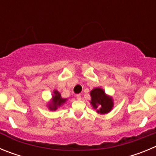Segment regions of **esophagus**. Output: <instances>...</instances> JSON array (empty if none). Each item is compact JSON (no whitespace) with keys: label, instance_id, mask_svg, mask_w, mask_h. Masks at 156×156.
Masks as SVG:
<instances>
[{"label":"esophagus","instance_id":"1","mask_svg":"<svg viewBox=\"0 0 156 156\" xmlns=\"http://www.w3.org/2000/svg\"><path fill=\"white\" fill-rule=\"evenodd\" d=\"M76 99H77V100H80L81 95L80 94H76Z\"/></svg>","mask_w":156,"mask_h":156}]
</instances>
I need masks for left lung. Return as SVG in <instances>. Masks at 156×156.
<instances>
[{
	"label": "left lung",
	"mask_w": 156,
	"mask_h": 156,
	"mask_svg": "<svg viewBox=\"0 0 156 156\" xmlns=\"http://www.w3.org/2000/svg\"><path fill=\"white\" fill-rule=\"evenodd\" d=\"M91 100L90 104L98 113L106 114L113 108V100L112 97L105 94L103 89L100 87L94 88L90 93Z\"/></svg>",
	"instance_id": "8db88e82"
}]
</instances>
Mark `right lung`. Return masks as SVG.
Masks as SVG:
<instances>
[{"label":"right lung","mask_w":156,"mask_h":156,"mask_svg":"<svg viewBox=\"0 0 156 156\" xmlns=\"http://www.w3.org/2000/svg\"><path fill=\"white\" fill-rule=\"evenodd\" d=\"M67 99L62 98L61 96V94L59 93L58 90H55L53 91V95H52L51 101L49 105H48V108L49 109L52 110V111H55L58 107L64 104L66 101Z\"/></svg>","instance_id":"obj_1"}]
</instances>
